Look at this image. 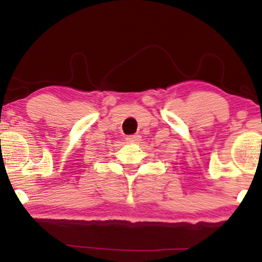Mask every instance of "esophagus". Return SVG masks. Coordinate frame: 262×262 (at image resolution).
Segmentation results:
<instances>
[{"label": "esophagus", "mask_w": 262, "mask_h": 262, "mask_svg": "<svg viewBox=\"0 0 262 262\" xmlns=\"http://www.w3.org/2000/svg\"><path fill=\"white\" fill-rule=\"evenodd\" d=\"M126 143H129V144H137V143H139L140 140V136L139 134H134V136H129L125 138Z\"/></svg>", "instance_id": "esophagus-1"}]
</instances>
